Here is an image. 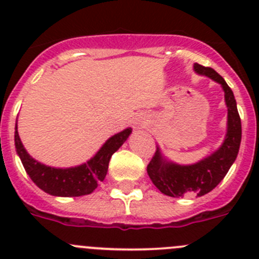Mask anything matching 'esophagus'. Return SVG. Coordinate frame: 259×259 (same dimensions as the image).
Listing matches in <instances>:
<instances>
[{"label":"esophagus","mask_w":259,"mask_h":259,"mask_svg":"<svg viewBox=\"0 0 259 259\" xmlns=\"http://www.w3.org/2000/svg\"><path fill=\"white\" fill-rule=\"evenodd\" d=\"M135 125L139 128H144L148 125V119H146L145 115H137V118H135Z\"/></svg>","instance_id":"1"}]
</instances>
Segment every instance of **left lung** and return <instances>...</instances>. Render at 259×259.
Here are the masks:
<instances>
[{
	"label": "left lung",
	"mask_w": 259,
	"mask_h": 259,
	"mask_svg": "<svg viewBox=\"0 0 259 259\" xmlns=\"http://www.w3.org/2000/svg\"><path fill=\"white\" fill-rule=\"evenodd\" d=\"M193 70L198 75L210 77L223 88L224 101L228 111L227 134L218 150L193 164H178L168 161L162 154L159 146H157L146 171L153 184L170 197H201L211 192L227 175L230 167L236 159L241 143V120L232 89L212 68L194 63Z\"/></svg>",
	"instance_id": "left-lung-1"
}]
</instances>
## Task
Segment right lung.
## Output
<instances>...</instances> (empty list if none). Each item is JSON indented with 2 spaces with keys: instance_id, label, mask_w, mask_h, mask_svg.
Wrapping results in <instances>:
<instances>
[{
  "instance_id": "obj_1",
  "label": "right lung",
  "mask_w": 259,
  "mask_h": 259,
  "mask_svg": "<svg viewBox=\"0 0 259 259\" xmlns=\"http://www.w3.org/2000/svg\"><path fill=\"white\" fill-rule=\"evenodd\" d=\"M132 128H125L106 140L89 161L80 166L57 168L47 166L33 159L24 149L15 124V149L22 161L24 170L32 182L45 193L58 197H79L92 193L97 185L104 182L109 168L110 158L124 144L131 135Z\"/></svg>"
}]
</instances>
